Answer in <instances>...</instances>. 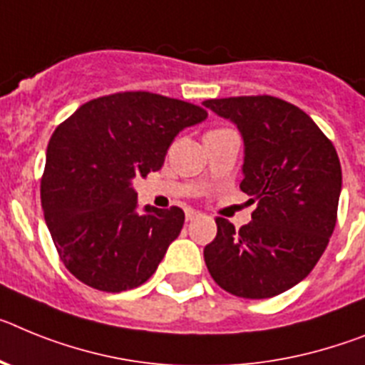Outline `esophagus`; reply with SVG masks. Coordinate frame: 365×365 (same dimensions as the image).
Listing matches in <instances>:
<instances>
[{"instance_id": "esophagus-1", "label": "esophagus", "mask_w": 365, "mask_h": 365, "mask_svg": "<svg viewBox=\"0 0 365 365\" xmlns=\"http://www.w3.org/2000/svg\"><path fill=\"white\" fill-rule=\"evenodd\" d=\"M198 217H200V213H198V211H195V209H187V211H185V220L187 222H192L195 218H198Z\"/></svg>"}]
</instances>
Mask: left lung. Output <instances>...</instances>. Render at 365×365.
<instances>
[{
  "label": "left lung",
  "instance_id": "left-lung-1",
  "mask_svg": "<svg viewBox=\"0 0 365 365\" xmlns=\"http://www.w3.org/2000/svg\"><path fill=\"white\" fill-rule=\"evenodd\" d=\"M244 138L240 191L257 202L248 226L217 217L204 248L215 283L233 296L264 299L312 272L336 226L341 167L334 145L301 108L272 95L204 101Z\"/></svg>",
  "mask_w": 365,
  "mask_h": 365
}]
</instances>
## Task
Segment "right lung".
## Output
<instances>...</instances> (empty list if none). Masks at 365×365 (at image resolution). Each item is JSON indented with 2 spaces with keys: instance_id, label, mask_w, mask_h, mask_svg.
<instances>
[{
  "instance_id": "right-lung-1",
  "label": "right lung",
  "mask_w": 365,
  "mask_h": 365,
  "mask_svg": "<svg viewBox=\"0 0 365 365\" xmlns=\"http://www.w3.org/2000/svg\"><path fill=\"white\" fill-rule=\"evenodd\" d=\"M196 104L150 91H121L82 104L47 145L40 183L60 261L103 292L143 284L183 227L180 207L135 211V178L160 170L167 148L204 121Z\"/></svg>"
}]
</instances>
